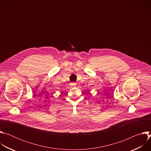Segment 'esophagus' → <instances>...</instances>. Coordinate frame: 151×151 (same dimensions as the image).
I'll use <instances>...</instances> for the list:
<instances>
[{"label": "esophagus", "mask_w": 151, "mask_h": 151, "mask_svg": "<svg viewBox=\"0 0 151 151\" xmlns=\"http://www.w3.org/2000/svg\"><path fill=\"white\" fill-rule=\"evenodd\" d=\"M76 83H75V82H72L71 83H70V85H71V86H74V85H75Z\"/></svg>", "instance_id": "1"}]
</instances>
